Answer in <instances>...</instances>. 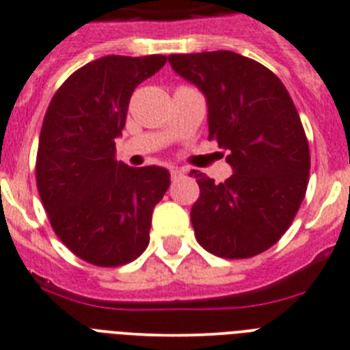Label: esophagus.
Segmentation results:
<instances>
[{
	"label": "esophagus",
	"instance_id": "obj_1",
	"mask_svg": "<svg viewBox=\"0 0 350 350\" xmlns=\"http://www.w3.org/2000/svg\"><path fill=\"white\" fill-rule=\"evenodd\" d=\"M183 174H185V172L179 171V169H172V171H171V179H172V181H174V179L183 178Z\"/></svg>",
	"mask_w": 350,
	"mask_h": 350
}]
</instances>
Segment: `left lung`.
<instances>
[{
  "instance_id": "left-lung-1",
  "label": "left lung",
  "mask_w": 350,
  "mask_h": 350,
  "mask_svg": "<svg viewBox=\"0 0 350 350\" xmlns=\"http://www.w3.org/2000/svg\"><path fill=\"white\" fill-rule=\"evenodd\" d=\"M169 62L204 92L209 139L234 167L218 185L195 171V239L219 258L256 256L284 235L307 191L310 152L300 115L282 81L241 53H172Z\"/></svg>"
}]
</instances>
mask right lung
Instances as JSON below:
<instances>
[{
    "label": "right lung",
    "mask_w": 350,
    "mask_h": 350,
    "mask_svg": "<svg viewBox=\"0 0 350 350\" xmlns=\"http://www.w3.org/2000/svg\"><path fill=\"white\" fill-rule=\"evenodd\" d=\"M165 55H106L77 69L53 94L36 153V187L53 232L96 267H120L150 242L153 207L171 185L162 167L115 160L129 100Z\"/></svg>",
    "instance_id": "add662e5"
}]
</instances>
